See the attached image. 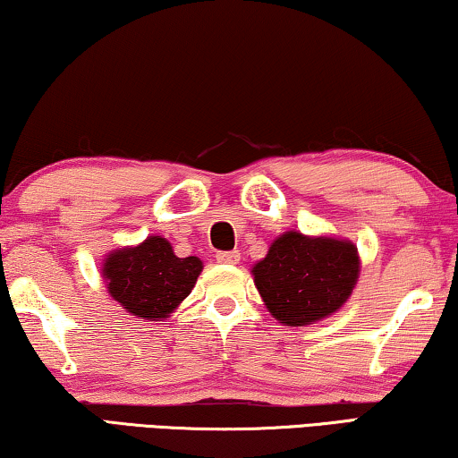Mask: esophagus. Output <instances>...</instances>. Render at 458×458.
<instances>
[{
	"label": "esophagus",
	"instance_id": "34e87169",
	"mask_svg": "<svg viewBox=\"0 0 458 458\" xmlns=\"http://www.w3.org/2000/svg\"><path fill=\"white\" fill-rule=\"evenodd\" d=\"M216 262H221V264H237V262H240V251H237V250H233V251H218Z\"/></svg>",
	"mask_w": 458,
	"mask_h": 458
}]
</instances>
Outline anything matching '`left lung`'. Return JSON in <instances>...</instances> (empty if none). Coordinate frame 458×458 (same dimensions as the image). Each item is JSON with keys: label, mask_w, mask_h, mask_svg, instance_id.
Returning a JSON list of instances; mask_svg holds the SVG:
<instances>
[{"label": "left lung", "mask_w": 458, "mask_h": 458, "mask_svg": "<svg viewBox=\"0 0 458 458\" xmlns=\"http://www.w3.org/2000/svg\"><path fill=\"white\" fill-rule=\"evenodd\" d=\"M361 260L357 245L333 235L284 231L251 267L270 316L284 327H308L339 311L353 293Z\"/></svg>", "instance_id": "8db88e82"}]
</instances>
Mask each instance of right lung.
Listing matches in <instances>:
<instances>
[{"mask_svg": "<svg viewBox=\"0 0 458 458\" xmlns=\"http://www.w3.org/2000/svg\"><path fill=\"white\" fill-rule=\"evenodd\" d=\"M204 268L198 256L177 258L161 235H148L138 245L111 250L103 258L101 276L111 300L128 314L161 322L191 293Z\"/></svg>", "mask_w": 458, "mask_h": 458, "instance_id": "obj_1", "label": "right lung"}]
</instances>
